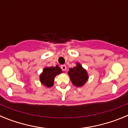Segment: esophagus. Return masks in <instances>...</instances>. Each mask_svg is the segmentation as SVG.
<instances>
[{"mask_svg":"<svg viewBox=\"0 0 128 128\" xmlns=\"http://www.w3.org/2000/svg\"><path fill=\"white\" fill-rule=\"evenodd\" d=\"M61 68H62V70L65 71V70H66V65H61Z\"/></svg>","mask_w":128,"mask_h":128,"instance_id":"34e87169","label":"esophagus"}]
</instances>
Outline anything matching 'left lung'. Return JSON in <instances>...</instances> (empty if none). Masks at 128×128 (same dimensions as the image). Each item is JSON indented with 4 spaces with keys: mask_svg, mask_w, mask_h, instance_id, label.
Listing matches in <instances>:
<instances>
[{
    "mask_svg": "<svg viewBox=\"0 0 128 128\" xmlns=\"http://www.w3.org/2000/svg\"><path fill=\"white\" fill-rule=\"evenodd\" d=\"M68 74L73 84L76 86L83 85L88 78L86 71L79 63L77 64V66L70 68Z\"/></svg>",
    "mask_w": 128,
    "mask_h": 128,
    "instance_id": "1",
    "label": "left lung"
}]
</instances>
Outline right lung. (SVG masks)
Listing matches in <instances>:
<instances>
[{"label":"right lung","instance_id":"obj_1","mask_svg":"<svg viewBox=\"0 0 128 128\" xmlns=\"http://www.w3.org/2000/svg\"><path fill=\"white\" fill-rule=\"evenodd\" d=\"M62 72V69L58 65L55 67L50 66V67L45 68L43 70L42 74L40 77V81L44 85L46 86L47 87L52 86L54 78L56 75L60 74Z\"/></svg>","mask_w":128,"mask_h":128}]
</instances>
